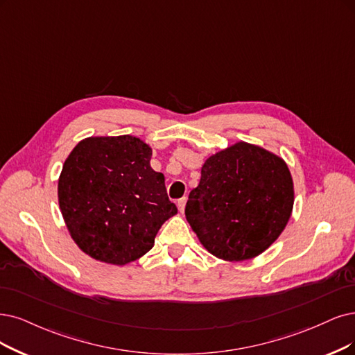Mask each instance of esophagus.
Segmentation results:
<instances>
[{
  "label": "esophagus",
  "mask_w": 355,
  "mask_h": 355,
  "mask_svg": "<svg viewBox=\"0 0 355 355\" xmlns=\"http://www.w3.org/2000/svg\"><path fill=\"white\" fill-rule=\"evenodd\" d=\"M186 203H187V199H186V198H182V199H180V200H178V203H177V206H178V211H180L181 214H184V209H186Z\"/></svg>",
  "instance_id": "1"
}]
</instances>
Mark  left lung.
I'll return each instance as SVG.
<instances>
[{
	"instance_id": "left-lung-1",
	"label": "left lung",
	"mask_w": 355,
	"mask_h": 355,
	"mask_svg": "<svg viewBox=\"0 0 355 355\" xmlns=\"http://www.w3.org/2000/svg\"><path fill=\"white\" fill-rule=\"evenodd\" d=\"M200 174L186 218L209 253L243 261L278 240L294 206L293 177L281 156L237 141L209 156Z\"/></svg>"
}]
</instances>
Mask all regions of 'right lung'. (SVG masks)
I'll return each mask as SVG.
<instances>
[{"label": "right lung", "instance_id": "1", "mask_svg": "<svg viewBox=\"0 0 355 355\" xmlns=\"http://www.w3.org/2000/svg\"><path fill=\"white\" fill-rule=\"evenodd\" d=\"M139 137L92 136L78 141L58 178V203L70 237L102 263L123 266L146 254L164 222L177 215L165 177L150 166Z\"/></svg>", "mask_w": 355, "mask_h": 355}]
</instances>
